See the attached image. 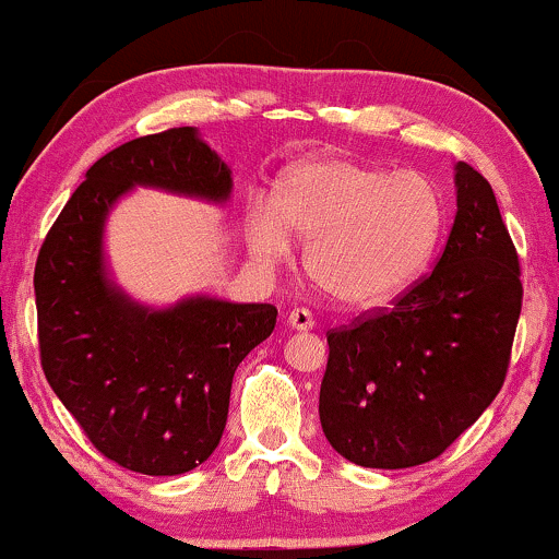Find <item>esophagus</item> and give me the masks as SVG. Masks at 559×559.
<instances>
[{
    "instance_id": "1",
    "label": "esophagus",
    "mask_w": 559,
    "mask_h": 559,
    "mask_svg": "<svg viewBox=\"0 0 559 559\" xmlns=\"http://www.w3.org/2000/svg\"><path fill=\"white\" fill-rule=\"evenodd\" d=\"M286 323L292 325L294 331H312V329H316V318H312V312L305 310V307H297V310L288 312Z\"/></svg>"
}]
</instances>
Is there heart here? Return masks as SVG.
Masks as SVG:
<instances>
[{
  "label": "heart",
  "mask_w": 559,
  "mask_h": 559,
  "mask_svg": "<svg viewBox=\"0 0 559 559\" xmlns=\"http://www.w3.org/2000/svg\"><path fill=\"white\" fill-rule=\"evenodd\" d=\"M441 226L444 204L426 176L329 155L288 168L273 207H249L247 247L275 267L294 236L307 243V275L320 292L344 307H376L418 278Z\"/></svg>",
  "instance_id": "1"
}]
</instances>
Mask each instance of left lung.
Listing matches in <instances>:
<instances>
[{
	"label": "left lung",
	"instance_id": "obj_1",
	"mask_svg": "<svg viewBox=\"0 0 559 559\" xmlns=\"http://www.w3.org/2000/svg\"><path fill=\"white\" fill-rule=\"evenodd\" d=\"M454 189L457 215L431 275L329 331L320 426L355 465L439 457L504 383L523 301L515 243L478 170L454 165Z\"/></svg>",
	"mask_w": 559,
	"mask_h": 559
}]
</instances>
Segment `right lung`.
<instances>
[{
	"label": "right lung",
	"mask_w": 559,
	"mask_h": 559,
	"mask_svg": "<svg viewBox=\"0 0 559 559\" xmlns=\"http://www.w3.org/2000/svg\"><path fill=\"white\" fill-rule=\"evenodd\" d=\"M136 186L226 204L234 178L191 126L96 159L38 252V349L49 386L107 460L181 476L221 444L236 368L278 310L204 294L173 307L128 297L107 271L105 226Z\"/></svg>",
	"instance_id": "right-lung-1"
}]
</instances>
